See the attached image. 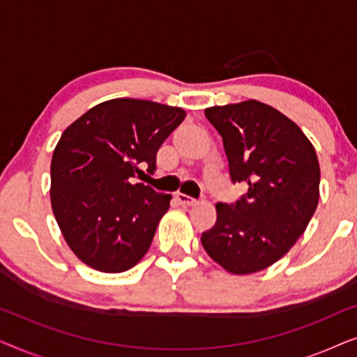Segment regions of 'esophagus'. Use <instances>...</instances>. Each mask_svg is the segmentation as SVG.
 <instances>
[{
	"label": "esophagus",
	"mask_w": 357,
	"mask_h": 357,
	"mask_svg": "<svg viewBox=\"0 0 357 357\" xmlns=\"http://www.w3.org/2000/svg\"><path fill=\"white\" fill-rule=\"evenodd\" d=\"M175 198L178 199V203L182 204V206H193V204H197V199L188 197V195H185V193H177L175 195Z\"/></svg>",
	"instance_id": "obj_1"
}]
</instances>
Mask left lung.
<instances>
[{
	"instance_id": "1",
	"label": "left lung",
	"mask_w": 357,
	"mask_h": 357,
	"mask_svg": "<svg viewBox=\"0 0 357 357\" xmlns=\"http://www.w3.org/2000/svg\"><path fill=\"white\" fill-rule=\"evenodd\" d=\"M222 136L234 183L248 185L236 203H218L204 250L232 275H252L291 250L314 216L320 165L309 138L280 110L258 100L204 110Z\"/></svg>"
}]
</instances>
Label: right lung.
<instances>
[{"label": "right lung", "instance_id": "obj_1", "mask_svg": "<svg viewBox=\"0 0 357 357\" xmlns=\"http://www.w3.org/2000/svg\"><path fill=\"white\" fill-rule=\"evenodd\" d=\"M185 110L139 99L92 107L63 131L52 158L50 199L73 253L102 273L133 268L149 250L172 195L136 175L155 170V154Z\"/></svg>", "mask_w": 357, "mask_h": 357}]
</instances>
